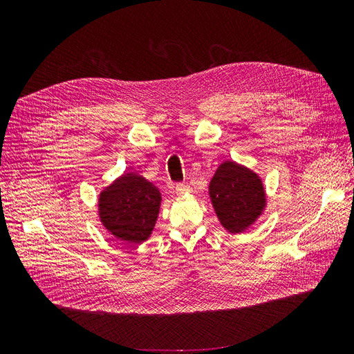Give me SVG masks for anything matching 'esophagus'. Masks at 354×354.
Returning <instances> with one entry per match:
<instances>
[{
  "instance_id": "obj_1",
  "label": "esophagus",
  "mask_w": 354,
  "mask_h": 354,
  "mask_svg": "<svg viewBox=\"0 0 354 354\" xmlns=\"http://www.w3.org/2000/svg\"><path fill=\"white\" fill-rule=\"evenodd\" d=\"M187 192H190V186L187 183H177L176 185V194L183 195V194H187Z\"/></svg>"
}]
</instances>
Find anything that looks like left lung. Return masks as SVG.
Here are the masks:
<instances>
[{
    "mask_svg": "<svg viewBox=\"0 0 354 354\" xmlns=\"http://www.w3.org/2000/svg\"><path fill=\"white\" fill-rule=\"evenodd\" d=\"M209 195L221 224L232 233L248 227L260 216L266 202L257 174L230 160L223 162L214 174Z\"/></svg>",
    "mask_w": 354,
    "mask_h": 354,
    "instance_id": "left-lung-1",
    "label": "left lung"
}]
</instances>
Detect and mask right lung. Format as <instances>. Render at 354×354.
Masks as SVG:
<instances>
[{
	"label": "right lung",
	"instance_id": "obj_1",
	"mask_svg": "<svg viewBox=\"0 0 354 354\" xmlns=\"http://www.w3.org/2000/svg\"><path fill=\"white\" fill-rule=\"evenodd\" d=\"M159 203L160 194L151 181L130 173L102 194L100 218L113 236L128 243H140L155 226Z\"/></svg>",
	"mask_w": 354,
	"mask_h": 354
}]
</instances>
